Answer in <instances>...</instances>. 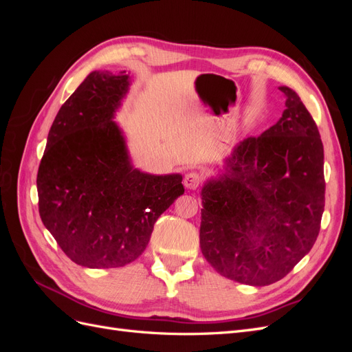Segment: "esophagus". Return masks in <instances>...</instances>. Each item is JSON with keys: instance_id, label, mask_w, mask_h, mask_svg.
<instances>
[{"instance_id": "obj_1", "label": "esophagus", "mask_w": 352, "mask_h": 352, "mask_svg": "<svg viewBox=\"0 0 352 352\" xmlns=\"http://www.w3.org/2000/svg\"><path fill=\"white\" fill-rule=\"evenodd\" d=\"M201 182H202V177L197 172H189L184 177V184L188 189H197L201 185Z\"/></svg>"}]
</instances>
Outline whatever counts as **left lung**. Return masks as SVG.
Masks as SVG:
<instances>
[{
    "mask_svg": "<svg viewBox=\"0 0 352 352\" xmlns=\"http://www.w3.org/2000/svg\"><path fill=\"white\" fill-rule=\"evenodd\" d=\"M280 120L242 141L226 173L202 188L199 245L225 278L265 286L283 279L320 232L324 153L317 124L296 92Z\"/></svg>",
    "mask_w": 352,
    "mask_h": 352,
    "instance_id": "left-lung-1",
    "label": "left lung"
}]
</instances>
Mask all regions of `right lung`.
Wrapping results in <instances>:
<instances>
[{
  "mask_svg": "<svg viewBox=\"0 0 352 352\" xmlns=\"http://www.w3.org/2000/svg\"><path fill=\"white\" fill-rule=\"evenodd\" d=\"M124 73H89L61 105L36 177L42 223L73 263L89 269L135 261L157 219L185 192L180 175L132 168L111 120L129 88Z\"/></svg>",
  "mask_w": 352,
  "mask_h": 352,
  "instance_id": "1",
  "label": "right lung"
}]
</instances>
